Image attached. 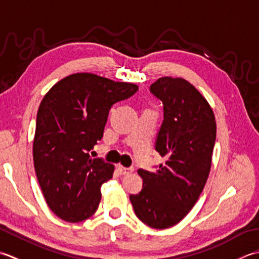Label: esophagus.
I'll list each match as a JSON object with an SVG mask.
<instances>
[{"label": "esophagus", "mask_w": 259, "mask_h": 259, "mask_svg": "<svg viewBox=\"0 0 259 259\" xmlns=\"http://www.w3.org/2000/svg\"><path fill=\"white\" fill-rule=\"evenodd\" d=\"M117 171L120 173V174H130L134 171L133 167H125L123 165L118 164L117 165Z\"/></svg>", "instance_id": "obj_1"}]
</instances>
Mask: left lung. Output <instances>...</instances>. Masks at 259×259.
<instances>
[{
	"label": "left lung",
	"mask_w": 259,
	"mask_h": 259,
	"mask_svg": "<svg viewBox=\"0 0 259 259\" xmlns=\"http://www.w3.org/2000/svg\"><path fill=\"white\" fill-rule=\"evenodd\" d=\"M151 92L164 105L155 150L165 163L154 172L137 171L143 188L130 200L140 220L152 228L165 229L180 223L202 192L217 125L208 100L186 79L159 78Z\"/></svg>",
	"instance_id": "left-lung-1"
}]
</instances>
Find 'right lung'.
I'll return each instance as SVG.
<instances>
[{
	"label": "right lung",
	"mask_w": 259,
	"mask_h": 259,
	"mask_svg": "<svg viewBox=\"0 0 259 259\" xmlns=\"http://www.w3.org/2000/svg\"><path fill=\"white\" fill-rule=\"evenodd\" d=\"M139 87L95 73L78 72L55 83L42 98L33 139L35 174L47 204L68 223H80L97 210L100 187L115 166L92 159L112 105Z\"/></svg>",
	"instance_id": "1"
}]
</instances>
